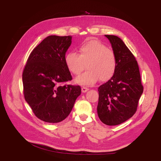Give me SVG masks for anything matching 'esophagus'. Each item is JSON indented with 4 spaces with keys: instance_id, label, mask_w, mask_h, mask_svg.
<instances>
[{
    "instance_id": "esophagus-1",
    "label": "esophagus",
    "mask_w": 161,
    "mask_h": 161,
    "mask_svg": "<svg viewBox=\"0 0 161 161\" xmlns=\"http://www.w3.org/2000/svg\"><path fill=\"white\" fill-rule=\"evenodd\" d=\"M89 88H87V87H81V92H86L87 91H89Z\"/></svg>"
}]
</instances>
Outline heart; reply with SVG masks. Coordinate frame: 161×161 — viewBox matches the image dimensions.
Segmentation results:
<instances>
[{"instance_id": "1", "label": "heart", "mask_w": 161, "mask_h": 161, "mask_svg": "<svg viewBox=\"0 0 161 161\" xmlns=\"http://www.w3.org/2000/svg\"><path fill=\"white\" fill-rule=\"evenodd\" d=\"M64 62L68 70L74 75L80 74L87 64L88 70L76 78V82L83 86H92L99 80L102 82L110 80L117 66L114 51L93 38L83 42L79 47V54L74 52L68 53Z\"/></svg>"}]
</instances>
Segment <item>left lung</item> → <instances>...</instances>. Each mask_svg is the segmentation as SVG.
Returning a JSON list of instances; mask_svg holds the SVG:
<instances>
[{
  "label": "left lung",
  "mask_w": 161,
  "mask_h": 161,
  "mask_svg": "<svg viewBox=\"0 0 161 161\" xmlns=\"http://www.w3.org/2000/svg\"><path fill=\"white\" fill-rule=\"evenodd\" d=\"M112 44L117 61L114 77L98 89L97 113L103 123L119 125L136 113L143 91L136 58L123 41L114 35H105Z\"/></svg>",
  "instance_id": "left-lung-1"
}]
</instances>
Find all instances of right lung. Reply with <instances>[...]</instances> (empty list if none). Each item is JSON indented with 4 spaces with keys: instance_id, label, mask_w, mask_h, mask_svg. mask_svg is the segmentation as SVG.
I'll list each match as a JSON object with an SVG mask.
<instances>
[{
    "instance_id": "1",
    "label": "right lung",
    "mask_w": 161,
    "mask_h": 161,
    "mask_svg": "<svg viewBox=\"0 0 161 161\" xmlns=\"http://www.w3.org/2000/svg\"><path fill=\"white\" fill-rule=\"evenodd\" d=\"M72 36L46 37L31 53L23 72V95L40 120L56 123L65 119L81 94L80 86L64 85L72 80L64 62Z\"/></svg>"
}]
</instances>
